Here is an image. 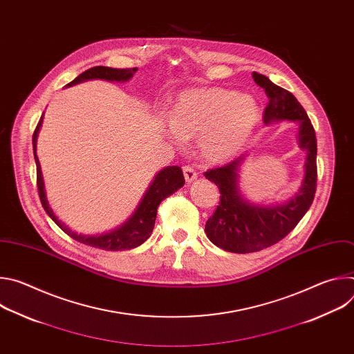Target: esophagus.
<instances>
[{"instance_id": "esophagus-1", "label": "esophagus", "mask_w": 354, "mask_h": 354, "mask_svg": "<svg viewBox=\"0 0 354 354\" xmlns=\"http://www.w3.org/2000/svg\"><path fill=\"white\" fill-rule=\"evenodd\" d=\"M183 175H185V180L187 183L193 182L197 178V172L192 167H183Z\"/></svg>"}]
</instances>
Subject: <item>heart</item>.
Instances as JSON below:
<instances>
[{
  "instance_id": "b5f03b06",
  "label": "heart",
  "mask_w": 354,
  "mask_h": 354,
  "mask_svg": "<svg viewBox=\"0 0 354 354\" xmlns=\"http://www.w3.org/2000/svg\"><path fill=\"white\" fill-rule=\"evenodd\" d=\"M261 122V106L249 93L227 88L187 89L178 95L165 131L180 140L197 136L210 161H225L245 147Z\"/></svg>"
}]
</instances>
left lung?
<instances>
[{"instance_id":"obj_1","label":"left lung","mask_w":354,"mask_h":354,"mask_svg":"<svg viewBox=\"0 0 354 354\" xmlns=\"http://www.w3.org/2000/svg\"><path fill=\"white\" fill-rule=\"evenodd\" d=\"M252 77L269 99L263 113L265 124L292 122L298 126V147L306 151L304 178L298 192L287 201L259 205L249 201L239 187V169L248 154L205 174L221 193L214 214L206 223V234L216 246L235 254L258 252L283 239L306 216L317 189V137L308 115L291 92L262 74L254 73Z\"/></svg>"}]
</instances>
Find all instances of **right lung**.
Instances as JSON below:
<instances>
[{"label":"right lung","instance_id":"right-lung-1","mask_svg":"<svg viewBox=\"0 0 354 354\" xmlns=\"http://www.w3.org/2000/svg\"><path fill=\"white\" fill-rule=\"evenodd\" d=\"M136 71H137V68L118 70V68L102 67V66L92 67V68L84 71L82 74H80L74 81L67 84L66 88L74 86V85L85 82V81H92V80H102V81H109V82H127L129 80L133 78ZM41 123H43V115L37 123L35 133H33L32 144H33V156H35L36 171H37L39 197L41 201V206H43L44 212L48 214V217L52 218L67 235H70L75 241L89 245V246H93V248L104 249V250L133 249V248L140 246L144 241H147L149 238L151 232H153L156 218H157V210H158V206L161 201L185 185V178H183L180 167L171 165V167L161 169L156 175L154 180L149 183L148 189L145 190L134 213L118 228L104 232V234H95V235L78 234L77 231H74L68 225H66L62 220H59V217L55 214L53 209L50 207L47 197H46L43 174H41L39 158L36 156L37 134L41 127Z\"/></svg>","mask_w":354,"mask_h":354}]
</instances>
